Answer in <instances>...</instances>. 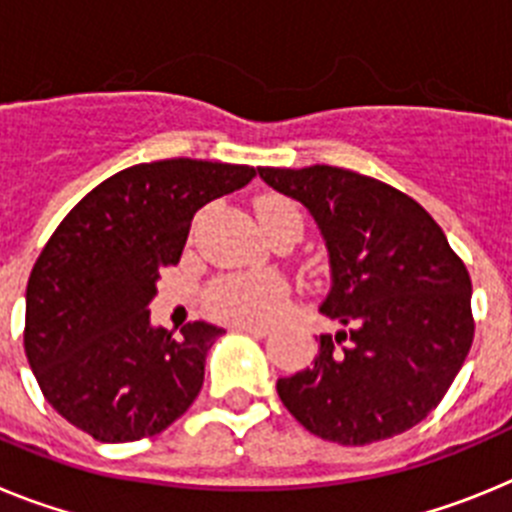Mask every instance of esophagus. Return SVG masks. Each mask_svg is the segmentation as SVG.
Instances as JSON below:
<instances>
[{"instance_id":"esophagus-1","label":"esophagus","mask_w":512,"mask_h":512,"mask_svg":"<svg viewBox=\"0 0 512 512\" xmlns=\"http://www.w3.org/2000/svg\"><path fill=\"white\" fill-rule=\"evenodd\" d=\"M233 330H238V333H248V336H256V338H264L271 333L269 325H251V323H235Z\"/></svg>"}]
</instances>
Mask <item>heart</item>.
<instances>
[{
  "instance_id": "b5f03b06",
  "label": "heart",
  "mask_w": 512,
  "mask_h": 512,
  "mask_svg": "<svg viewBox=\"0 0 512 512\" xmlns=\"http://www.w3.org/2000/svg\"><path fill=\"white\" fill-rule=\"evenodd\" d=\"M256 217L261 230H269L282 217H300V210L287 197L266 194L256 200ZM207 310L223 320L235 323H264L277 318L287 305V287L279 279L259 277V274H228L210 284L207 289Z\"/></svg>"
}]
</instances>
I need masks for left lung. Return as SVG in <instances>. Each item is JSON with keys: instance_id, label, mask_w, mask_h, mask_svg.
Returning a JSON list of instances; mask_svg holds the SVG:
<instances>
[{"instance_id": "obj_1", "label": "left lung", "mask_w": 512, "mask_h": 512, "mask_svg": "<svg viewBox=\"0 0 512 512\" xmlns=\"http://www.w3.org/2000/svg\"><path fill=\"white\" fill-rule=\"evenodd\" d=\"M269 187L302 202L328 248L320 336L307 369L282 377L284 408L343 446L384 441L443 400L474 341L472 279L438 223L390 184L338 169H271Z\"/></svg>"}]
</instances>
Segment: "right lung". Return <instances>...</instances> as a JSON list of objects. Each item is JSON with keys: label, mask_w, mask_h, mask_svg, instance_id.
<instances>
[{"label": "right lung", "mask_w": 512, "mask_h": 512, "mask_svg": "<svg viewBox=\"0 0 512 512\" xmlns=\"http://www.w3.org/2000/svg\"><path fill=\"white\" fill-rule=\"evenodd\" d=\"M256 169L166 158L117 171L63 217L25 295V354L45 400L102 443L156 436L182 418L225 330L153 328L161 269L179 264L194 212Z\"/></svg>", "instance_id": "right-lung-1"}]
</instances>
